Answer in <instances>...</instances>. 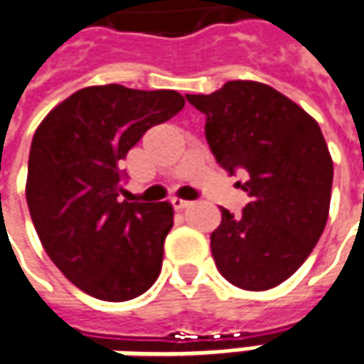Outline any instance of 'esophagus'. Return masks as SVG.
I'll list each match as a JSON object with an SVG mask.
<instances>
[{
    "instance_id": "esophagus-1",
    "label": "esophagus",
    "mask_w": 364,
    "mask_h": 364,
    "mask_svg": "<svg viewBox=\"0 0 364 364\" xmlns=\"http://www.w3.org/2000/svg\"><path fill=\"white\" fill-rule=\"evenodd\" d=\"M171 203H173V207H175L177 211H181V209H185V207L191 205V201H187V199H181V197H173V199H171Z\"/></svg>"
}]
</instances>
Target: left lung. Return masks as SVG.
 Returning a JSON list of instances; mask_svg holds the SVG:
<instances>
[{
    "mask_svg": "<svg viewBox=\"0 0 364 364\" xmlns=\"http://www.w3.org/2000/svg\"><path fill=\"white\" fill-rule=\"evenodd\" d=\"M205 114V139L228 173L245 169L252 201L242 215L221 207L211 233L220 274L244 290H269L304 264L324 232L332 159L318 122L268 84L225 82L187 95Z\"/></svg>",
    "mask_w": 364,
    "mask_h": 364,
    "instance_id": "left-lung-1",
    "label": "left lung"
}]
</instances>
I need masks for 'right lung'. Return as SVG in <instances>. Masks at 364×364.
<instances>
[{
  "mask_svg": "<svg viewBox=\"0 0 364 364\" xmlns=\"http://www.w3.org/2000/svg\"><path fill=\"white\" fill-rule=\"evenodd\" d=\"M183 107L175 90L88 86L52 108L33 134L26 183L33 228L82 292L124 302L159 278L173 207L120 199V161Z\"/></svg>",
  "mask_w": 364,
  "mask_h": 364,
  "instance_id": "obj_1",
  "label": "right lung"
}]
</instances>
